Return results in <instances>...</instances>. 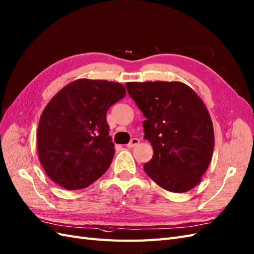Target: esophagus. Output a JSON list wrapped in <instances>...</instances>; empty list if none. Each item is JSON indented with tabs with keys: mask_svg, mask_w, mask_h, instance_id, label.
<instances>
[{
	"mask_svg": "<svg viewBox=\"0 0 254 254\" xmlns=\"http://www.w3.org/2000/svg\"><path fill=\"white\" fill-rule=\"evenodd\" d=\"M138 143H139V139L138 138H133V139H131V141L127 143V147L128 148H133V147L137 146V144H138Z\"/></svg>",
	"mask_w": 254,
	"mask_h": 254,
	"instance_id": "34e87169",
	"label": "esophagus"
}]
</instances>
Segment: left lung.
Listing matches in <instances>:
<instances>
[{
  "label": "left lung",
  "mask_w": 254,
  "mask_h": 254,
  "mask_svg": "<svg viewBox=\"0 0 254 254\" xmlns=\"http://www.w3.org/2000/svg\"><path fill=\"white\" fill-rule=\"evenodd\" d=\"M126 86L146 117L144 138L153 148L143 170L168 191L192 190L211 163L215 144L203 101L181 82H129Z\"/></svg>",
  "instance_id": "obj_1"
}]
</instances>
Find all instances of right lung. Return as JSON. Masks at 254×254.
Wrapping results in <instances>:
<instances>
[{
  "label": "right lung",
  "mask_w": 254,
  "mask_h": 254,
  "mask_svg": "<svg viewBox=\"0 0 254 254\" xmlns=\"http://www.w3.org/2000/svg\"><path fill=\"white\" fill-rule=\"evenodd\" d=\"M126 92L119 83L79 78L51 99L40 116L37 148L43 170L56 184L82 190L108 169L115 149L106 112Z\"/></svg>",
  "instance_id": "obj_1"
}]
</instances>
